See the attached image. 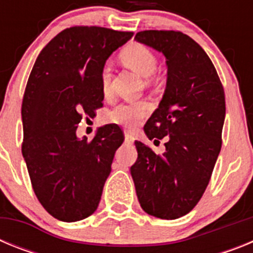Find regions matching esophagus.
Returning <instances> with one entry per match:
<instances>
[{"mask_svg": "<svg viewBox=\"0 0 253 253\" xmlns=\"http://www.w3.org/2000/svg\"><path fill=\"white\" fill-rule=\"evenodd\" d=\"M125 142L129 143V144H133L134 143V135L129 131H125Z\"/></svg>", "mask_w": 253, "mask_h": 253, "instance_id": "1", "label": "esophagus"}]
</instances>
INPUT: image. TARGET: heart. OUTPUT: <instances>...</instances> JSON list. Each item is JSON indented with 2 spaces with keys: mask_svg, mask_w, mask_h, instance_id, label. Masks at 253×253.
Wrapping results in <instances>:
<instances>
[{
  "mask_svg": "<svg viewBox=\"0 0 253 253\" xmlns=\"http://www.w3.org/2000/svg\"><path fill=\"white\" fill-rule=\"evenodd\" d=\"M120 59L138 75L148 77L157 68V57L153 51L143 44L134 43L125 46L120 53ZM101 91L105 96L111 93V68L105 64L100 76ZM151 106L147 101L124 102L115 106L109 113V120L124 128H133L148 115Z\"/></svg>",
  "mask_w": 253,
  "mask_h": 253,
  "instance_id": "heart-1",
  "label": "heart"
}]
</instances>
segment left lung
Here are the masks:
<instances>
[{
    "label": "left lung",
    "mask_w": 253,
    "mask_h": 253,
    "mask_svg": "<svg viewBox=\"0 0 253 253\" xmlns=\"http://www.w3.org/2000/svg\"><path fill=\"white\" fill-rule=\"evenodd\" d=\"M135 40L167 59L166 91L144 126L149 139L167 137V142L165 153L157 154L137 140L130 173L142 209L176 219L194 209L211 177L222 148L224 90L213 62L189 35L144 30Z\"/></svg>",
    "instance_id": "8db88e82"
}]
</instances>
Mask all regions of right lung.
Wrapping results in <instances>:
<instances>
[{"label":"right lung","instance_id":"right-lung-1","mask_svg":"<svg viewBox=\"0 0 253 253\" xmlns=\"http://www.w3.org/2000/svg\"><path fill=\"white\" fill-rule=\"evenodd\" d=\"M133 34L67 28L40 51L31 69L21 105V151L38 200L58 220H82L99 207L124 134L107 124L88 142L78 139L76 129L84 114L92 116L102 107L105 60Z\"/></svg>","mask_w":253,"mask_h":253}]
</instances>
